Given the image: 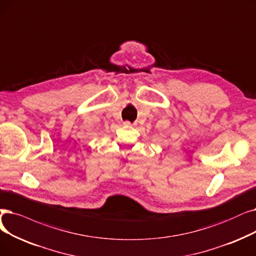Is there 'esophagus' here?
<instances>
[{
	"mask_svg": "<svg viewBox=\"0 0 256 256\" xmlns=\"http://www.w3.org/2000/svg\"><path fill=\"white\" fill-rule=\"evenodd\" d=\"M124 126L126 128H132V124H130V121H124Z\"/></svg>",
	"mask_w": 256,
	"mask_h": 256,
	"instance_id": "esophagus-1",
	"label": "esophagus"
}]
</instances>
